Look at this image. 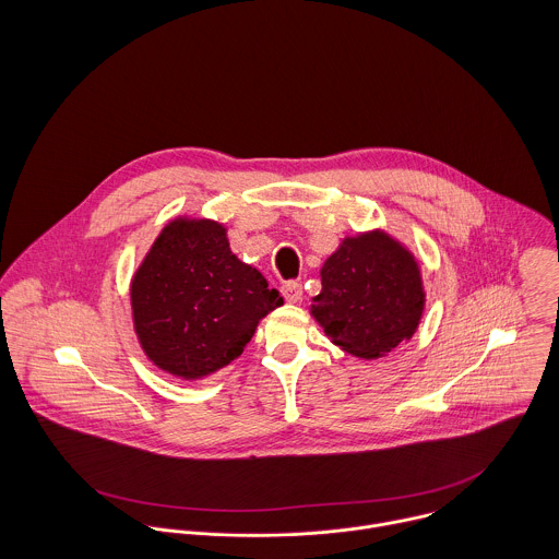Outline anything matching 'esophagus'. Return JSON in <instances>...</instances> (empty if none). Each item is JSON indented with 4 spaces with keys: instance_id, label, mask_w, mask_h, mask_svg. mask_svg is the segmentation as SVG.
I'll use <instances>...</instances> for the list:
<instances>
[{
    "instance_id": "obj_1",
    "label": "esophagus",
    "mask_w": 559,
    "mask_h": 559,
    "mask_svg": "<svg viewBox=\"0 0 559 559\" xmlns=\"http://www.w3.org/2000/svg\"><path fill=\"white\" fill-rule=\"evenodd\" d=\"M282 295H284V299H286L288 304H299L301 297H304V288H301L299 282H286V284L282 286Z\"/></svg>"
}]
</instances>
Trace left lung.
I'll return each instance as SVG.
<instances>
[{"instance_id":"obj_1","label":"left lung","mask_w":559,"mask_h":559,"mask_svg":"<svg viewBox=\"0 0 559 559\" xmlns=\"http://www.w3.org/2000/svg\"><path fill=\"white\" fill-rule=\"evenodd\" d=\"M310 314L326 337L359 359H379L413 337L426 306L415 255L385 230L346 237L320 269Z\"/></svg>"}]
</instances>
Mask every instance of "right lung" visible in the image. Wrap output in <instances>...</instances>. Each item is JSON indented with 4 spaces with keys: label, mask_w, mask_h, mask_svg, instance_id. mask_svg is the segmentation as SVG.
<instances>
[{
    "label": "right lung",
    "mask_w": 559,
    "mask_h": 559,
    "mask_svg": "<svg viewBox=\"0 0 559 559\" xmlns=\"http://www.w3.org/2000/svg\"><path fill=\"white\" fill-rule=\"evenodd\" d=\"M284 299L239 260L222 222L178 215L131 280L133 329L163 372L200 381L240 357L258 322Z\"/></svg>",
    "instance_id": "obj_1"
}]
</instances>
